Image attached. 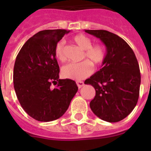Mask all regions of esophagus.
I'll return each instance as SVG.
<instances>
[{"label":"esophagus","instance_id":"34e87169","mask_svg":"<svg viewBox=\"0 0 151 151\" xmlns=\"http://www.w3.org/2000/svg\"><path fill=\"white\" fill-rule=\"evenodd\" d=\"M76 84H77V86H78V88H82V86H84V85H85L82 81H77Z\"/></svg>","mask_w":151,"mask_h":151}]
</instances>
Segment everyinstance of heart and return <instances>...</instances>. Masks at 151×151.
<instances>
[{"label": "heart", "mask_w": 151, "mask_h": 151, "mask_svg": "<svg viewBox=\"0 0 151 151\" xmlns=\"http://www.w3.org/2000/svg\"><path fill=\"white\" fill-rule=\"evenodd\" d=\"M73 41L82 50H85L83 59H87L92 63L97 66L102 63L106 57V50L101 45H92V41L89 37L83 34H78L73 38ZM64 45L60 41L55 47V56L60 62L66 60L64 54ZM87 60L78 63H69L62 68V76L66 78L73 80H82L89 76L93 73V66Z\"/></svg>", "instance_id": "1"}]
</instances>
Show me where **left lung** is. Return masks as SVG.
I'll list each match as a JSON object with an SVG mask.
<instances>
[{"instance_id":"8db88e82","label":"left lung","mask_w":151,"mask_h":151,"mask_svg":"<svg viewBox=\"0 0 151 151\" xmlns=\"http://www.w3.org/2000/svg\"><path fill=\"white\" fill-rule=\"evenodd\" d=\"M106 46L102 68L85 80L95 89L90 103L92 112L102 120L121 121L135 107L139 97L141 73L134 51L122 38L106 30H85Z\"/></svg>"}]
</instances>
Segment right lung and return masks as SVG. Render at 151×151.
I'll return each mask as SVG.
<instances>
[{
    "label": "right lung",
    "mask_w": 151,
    "mask_h": 151,
    "mask_svg": "<svg viewBox=\"0 0 151 151\" xmlns=\"http://www.w3.org/2000/svg\"><path fill=\"white\" fill-rule=\"evenodd\" d=\"M66 29L43 30L22 47L13 69V84L23 110L33 119L50 122L66 113L78 87L75 81L60 79L55 47ZM56 87L53 89L51 84Z\"/></svg>",
    "instance_id": "right-lung-1"
}]
</instances>
